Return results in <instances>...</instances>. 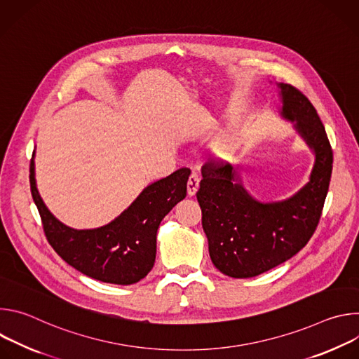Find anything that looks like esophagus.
I'll return each mask as SVG.
<instances>
[{
	"label": "esophagus",
	"mask_w": 359,
	"mask_h": 359,
	"mask_svg": "<svg viewBox=\"0 0 359 359\" xmlns=\"http://www.w3.org/2000/svg\"><path fill=\"white\" fill-rule=\"evenodd\" d=\"M198 183H200V176L193 172L190 176H189V180H187V194L189 196H194L197 189H198Z\"/></svg>",
	"instance_id": "esophagus-1"
}]
</instances>
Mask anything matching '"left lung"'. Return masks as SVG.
<instances>
[{
    "label": "left lung",
    "instance_id": "obj_1",
    "mask_svg": "<svg viewBox=\"0 0 359 359\" xmlns=\"http://www.w3.org/2000/svg\"><path fill=\"white\" fill-rule=\"evenodd\" d=\"M283 115L316 151V165L295 196L280 203H260L250 197L233 168L222 159L201 166L196 193L201 226L209 240L215 267L233 278H248L287 262L310 241L320 223L332 173V147L324 125L297 86L280 83Z\"/></svg>",
    "mask_w": 359,
    "mask_h": 359
}]
</instances>
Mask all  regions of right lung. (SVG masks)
Listing matches in <instances>:
<instances>
[{
	"mask_svg": "<svg viewBox=\"0 0 359 359\" xmlns=\"http://www.w3.org/2000/svg\"><path fill=\"white\" fill-rule=\"evenodd\" d=\"M187 168L147 186L112 223L95 230H74L58 222L36 190L34 161L29 184L48 243L61 259L102 283L129 285L140 281L156 259V233L162 219L186 197Z\"/></svg>",
	"mask_w": 359,
	"mask_h": 359,
	"instance_id": "right-lung-1",
	"label": "right lung"
}]
</instances>
